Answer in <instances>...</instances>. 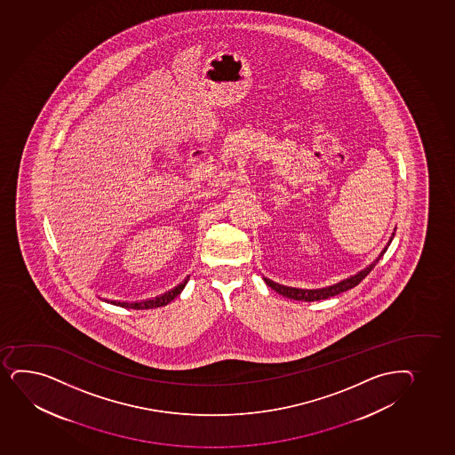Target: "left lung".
<instances>
[{
  "instance_id": "1",
  "label": "left lung",
  "mask_w": 455,
  "mask_h": 455,
  "mask_svg": "<svg viewBox=\"0 0 455 455\" xmlns=\"http://www.w3.org/2000/svg\"><path fill=\"white\" fill-rule=\"evenodd\" d=\"M393 236H395V234H393L392 238L388 241V244L384 247L381 255L378 256L375 261L371 262V266H367L366 268H363L361 272L356 273L354 276L343 279V281H339V283H334V285H330V287L317 288V290H303V288L287 287V285L273 283L272 279H267V277H264V281H266L267 285L272 288V290H275V291L283 294L285 298L294 299V300L314 302V300H323V299L332 298V296H337L339 292L347 291L350 288L356 287V285L373 270V267L378 264V261L381 259V256L386 253L387 249L390 246Z\"/></svg>"
}]
</instances>
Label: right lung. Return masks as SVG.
<instances>
[{
    "mask_svg": "<svg viewBox=\"0 0 455 455\" xmlns=\"http://www.w3.org/2000/svg\"><path fill=\"white\" fill-rule=\"evenodd\" d=\"M189 276L183 281L182 283H179L178 287L172 288L170 291L164 292L161 296H157V298L147 299V300H141V302H118V300H108V299H103L105 302L112 303V305H116V307H123V308L129 309H150V308H159V307H165L167 303L172 302V299L178 298L179 294L182 292L183 288L188 283Z\"/></svg>",
    "mask_w": 455,
    "mask_h": 455,
    "instance_id": "obj_1",
    "label": "right lung"
}]
</instances>
